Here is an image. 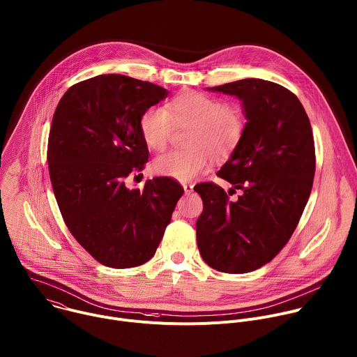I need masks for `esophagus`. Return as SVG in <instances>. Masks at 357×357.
<instances>
[{"label":"esophagus","mask_w":357,"mask_h":357,"mask_svg":"<svg viewBox=\"0 0 357 357\" xmlns=\"http://www.w3.org/2000/svg\"><path fill=\"white\" fill-rule=\"evenodd\" d=\"M183 190H185L186 195L192 193L193 192V185L192 183H183Z\"/></svg>","instance_id":"obj_1"}]
</instances>
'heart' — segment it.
Instances as JSON below:
<instances>
[{"label": "heart", "mask_w": 357, "mask_h": 357, "mask_svg": "<svg viewBox=\"0 0 357 357\" xmlns=\"http://www.w3.org/2000/svg\"><path fill=\"white\" fill-rule=\"evenodd\" d=\"M188 129L183 146L169 151L151 164L153 174L178 181H190L207 171L213 160L225 161L238 150L247 129L243 109L235 103H222L218 98L185 91L162 109H147L139 121L140 136L151 151H164L172 130Z\"/></svg>", "instance_id": "b5f03b06"}]
</instances>
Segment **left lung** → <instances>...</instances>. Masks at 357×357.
Segmentation results:
<instances>
[{"label":"left lung","mask_w":357,"mask_h":357,"mask_svg":"<svg viewBox=\"0 0 357 357\" xmlns=\"http://www.w3.org/2000/svg\"><path fill=\"white\" fill-rule=\"evenodd\" d=\"M243 100L244 139L217 176L240 188L204 182L195 186L203 213L196 221L203 261L224 273H247L271 262L287 244L308 202L315 174L310 119L287 88L247 78L210 88ZM229 194V192H228Z\"/></svg>","instance_id":"8db88e82"}]
</instances>
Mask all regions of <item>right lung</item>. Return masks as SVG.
<instances>
[{
	"label": "right lung",
	"mask_w": 357,
	"mask_h": 357,
	"mask_svg": "<svg viewBox=\"0 0 357 357\" xmlns=\"http://www.w3.org/2000/svg\"><path fill=\"white\" fill-rule=\"evenodd\" d=\"M168 95L149 81L102 74L74 84L53 114L47 162L63 220L99 264L126 269L150 261L183 188L168 176L128 189L149 149L140 116Z\"/></svg>",
	"instance_id": "right-lung-1"
}]
</instances>
